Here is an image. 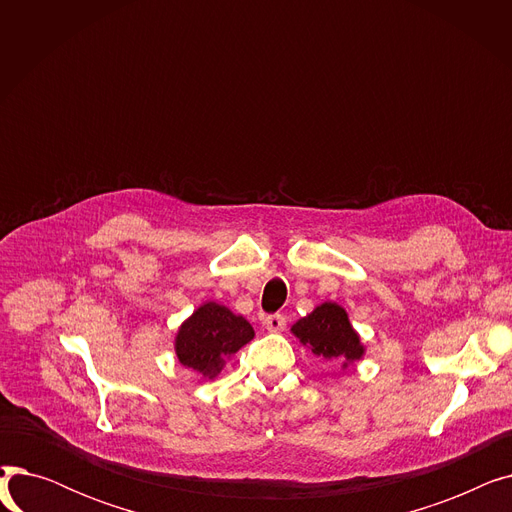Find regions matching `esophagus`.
Returning a JSON list of instances; mask_svg holds the SVG:
<instances>
[{
  "instance_id": "esophagus-1",
  "label": "esophagus",
  "mask_w": 512,
  "mask_h": 512,
  "mask_svg": "<svg viewBox=\"0 0 512 512\" xmlns=\"http://www.w3.org/2000/svg\"><path fill=\"white\" fill-rule=\"evenodd\" d=\"M265 328H267V332H282L286 328V317L284 315H267Z\"/></svg>"
}]
</instances>
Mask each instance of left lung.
<instances>
[{"label":"left lung","mask_w":512,"mask_h":512,"mask_svg":"<svg viewBox=\"0 0 512 512\" xmlns=\"http://www.w3.org/2000/svg\"><path fill=\"white\" fill-rule=\"evenodd\" d=\"M292 334L311 353L326 361H342V367L359 361L365 353L359 334L348 321V313L336 303H321L292 326Z\"/></svg>","instance_id":"obj_1"}]
</instances>
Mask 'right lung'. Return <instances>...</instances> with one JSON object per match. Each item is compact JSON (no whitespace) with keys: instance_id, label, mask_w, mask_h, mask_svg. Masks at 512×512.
Returning <instances> with one entry per match:
<instances>
[{"instance_id":"right-lung-1","label":"right lung","mask_w":512,"mask_h":512,"mask_svg":"<svg viewBox=\"0 0 512 512\" xmlns=\"http://www.w3.org/2000/svg\"><path fill=\"white\" fill-rule=\"evenodd\" d=\"M253 336L255 330L245 317L209 301L178 328L174 348L184 367L211 380L222 371L226 359L251 342Z\"/></svg>"}]
</instances>
